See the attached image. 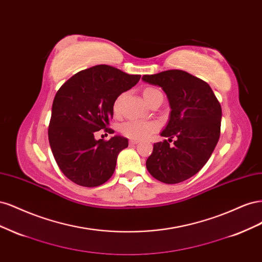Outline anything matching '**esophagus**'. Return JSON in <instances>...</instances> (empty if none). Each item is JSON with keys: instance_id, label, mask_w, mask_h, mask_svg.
<instances>
[{"instance_id": "obj_1", "label": "esophagus", "mask_w": 262, "mask_h": 262, "mask_svg": "<svg viewBox=\"0 0 262 262\" xmlns=\"http://www.w3.org/2000/svg\"><path fill=\"white\" fill-rule=\"evenodd\" d=\"M139 143V141H137V140H130V144L131 145H137Z\"/></svg>"}]
</instances>
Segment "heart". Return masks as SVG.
<instances>
[{"mask_svg":"<svg viewBox=\"0 0 262 262\" xmlns=\"http://www.w3.org/2000/svg\"><path fill=\"white\" fill-rule=\"evenodd\" d=\"M160 91L153 89V87H147L143 91L144 100L147 102L152 99V97L156 93ZM122 96H119L114 102V112L116 114L119 113L120 109V101ZM158 129V123L155 121H141V120H129L125 121L120 125V132L122 136L129 138L131 140H146Z\"/></svg>","mask_w":262,"mask_h":262,"instance_id":"1","label":"heart"}]
</instances>
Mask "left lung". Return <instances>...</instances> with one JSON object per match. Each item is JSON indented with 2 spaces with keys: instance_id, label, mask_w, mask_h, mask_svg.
<instances>
[{
  "instance_id": "obj_1",
  "label": "left lung",
  "mask_w": 262,
  "mask_h": 262,
  "mask_svg": "<svg viewBox=\"0 0 262 262\" xmlns=\"http://www.w3.org/2000/svg\"><path fill=\"white\" fill-rule=\"evenodd\" d=\"M144 82L157 85L167 95L171 108L162 137H176L154 144L146 168L164 184H178L192 177L209 161L221 134L222 108L210 85L181 70L144 75Z\"/></svg>"
}]
</instances>
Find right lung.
Segmentation results:
<instances>
[{
    "mask_svg": "<svg viewBox=\"0 0 262 262\" xmlns=\"http://www.w3.org/2000/svg\"><path fill=\"white\" fill-rule=\"evenodd\" d=\"M141 78L114 67L99 64L81 71L55 94L48 129L49 143L59 168L74 184L100 186L113 176L118 154L128 147V139L115 136L96 140L108 128L114 102Z\"/></svg>",
    "mask_w": 262,
    "mask_h": 262,
    "instance_id": "right-lung-1",
    "label": "right lung"
}]
</instances>
